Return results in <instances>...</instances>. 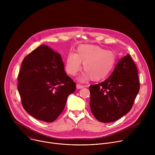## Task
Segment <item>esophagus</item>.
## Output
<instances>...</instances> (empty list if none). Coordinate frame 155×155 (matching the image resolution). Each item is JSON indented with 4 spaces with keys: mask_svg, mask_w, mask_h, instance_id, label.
I'll use <instances>...</instances> for the list:
<instances>
[{
    "mask_svg": "<svg viewBox=\"0 0 155 155\" xmlns=\"http://www.w3.org/2000/svg\"><path fill=\"white\" fill-rule=\"evenodd\" d=\"M84 87V86L83 85H82V84H77V89H81V88H82V87Z\"/></svg>",
    "mask_w": 155,
    "mask_h": 155,
    "instance_id": "34e87169",
    "label": "esophagus"
}]
</instances>
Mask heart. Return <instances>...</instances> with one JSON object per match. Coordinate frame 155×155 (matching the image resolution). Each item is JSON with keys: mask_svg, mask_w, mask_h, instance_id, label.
<instances>
[{"mask_svg": "<svg viewBox=\"0 0 155 155\" xmlns=\"http://www.w3.org/2000/svg\"><path fill=\"white\" fill-rule=\"evenodd\" d=\"M116 61V56L112 51L96 45H82L77 48L76 53L68 54L65 69L69 75L75 76L81 69L82 63L86 72L80 78L81 81L90 78L94 81H101L112 72Z\"/></svg>", "mask_w": 155, "mask_h": 155, "instance_id": "obj_1", "label": "heart"}]
</instances>
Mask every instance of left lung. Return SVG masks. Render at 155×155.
Wrapping results in <instances>:
<instances>
[{
    "label": "left lung",
    "instance_id": "8db88e82",
    "mask_svg": "<svg viewBox=\"0 0 155 155\" xmlns=\"http://www.w3.org/2000/svg\"><path fill=\"white\" fill-rule=\"evenodd\" d=\"M139 89L137 66L127 54L119 60L109 78L90 85L91 111L100 122L115 121L130 111Z\"/></svg>",
    "mask_w": 155,
    "mask_h": 155
}]
</instances>
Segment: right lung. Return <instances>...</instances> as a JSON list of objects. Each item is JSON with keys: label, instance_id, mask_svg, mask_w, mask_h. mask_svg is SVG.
<instances>
[{"label": "right lung", "instance_id": "right-lung-1", "mask_svg": "<svg viewBox=\"0 0 155 155\" xmlns=\"http://www.w3.org/2000/svg\"><path fill=\"white\" fill-rule=\"evenodd\" d=\"M18 90L26 111L35 118L51 123L65 107L76 84L66 74L61 55L41 45L26 56L18 75Z\"/></svg>", "mask_w": 155, "mask_h": 155}]
</instances>
